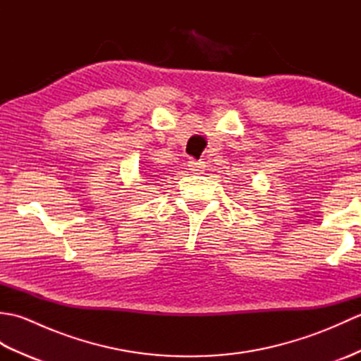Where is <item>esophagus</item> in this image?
<instances>
[{
    "label": "esophagus",
    "instance_id": "esophagus-1",
    "mask_svg": "<svg viewBox=\"0 0 361 361\" xmlns=\"http://www.w3.org/2000/svg\"><path fill=\"white\" fill-rule=\"evenodd\" d=\"M188 167H189L190 172H194V173H203L206 166H204L203 161H189Z\"/></svg>",
    "mask_w": 361,
    "mask_h": 361
}]
</instances>
